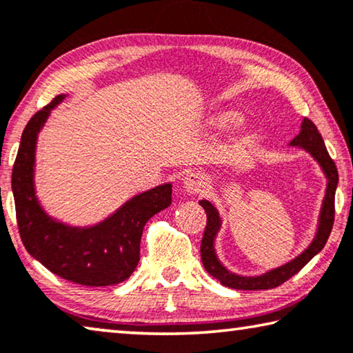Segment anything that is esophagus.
<instances>
[{
	"mask_svg": "<svg viewBox=\"0 0 353 353\" xmlns=\"http://www.w3.org/2000/svg\"><path fill=\"white\" fill-rule=\"evenodd\" d=\"M182 187L188 194H201L207 188V179L201 171H188L182 179Z\"/></svg>",
	"mask_w": 353,
	"mask_h": 353,
	"instance_id": "34e87169",
	"label": "esophagus"
}]
</instances>
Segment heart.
Segmentation results:
<instances>
[{
  "instance_id": "b5f03b06",
  "label": "heart",
  "mask_w": 353,
  "mask_h": 353,
  "mask_svg": "<svg viewBox=\"0 0 353 353\" xmlns=\"http://www.w3.org/2000/svg\"><path fill=\"white\" fill-rule=\"evenodd\" d=\"M239 111L232 110V108H221L216 110L214 113H210V116L207 117V127L214 132H221L226 130L231 125L236 124L239 121ZM240 127H243L245 124H239Z\"/></svg>"
}]
</instances>
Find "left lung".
Returning a JSON list of instances; mask_svg holds the SVG:
<instances>
[{
	"label": "left lung",
	"mask_w": 353,
	"mask_h": 353,
	"mask_svg": "<svg viewBox=\"0 0 353 353\" xmlns=\"http://www.w3.org/2000/svg\"><path fill=\"white\" fill-rule=\"evenodd\" d=\"M289 146L306 150L317 161V165L321 166L327 179L325 196L322 199V207L321 212H319L314 237H312L311 243L299 256L288 261L286 264L267 270L265 273H261V275H239V273H234L226 268V265L223 264L216 254L215 240L223 225L221 216L210 201L201 199L199 204L205 210L207 215V226L203 242H201V259H203V265L207 273L216 278L223 286L239 290H264L278 288L279 284L288 281L289 278H292L295 273L300 272L312 257L321 253L322 248L325 247L334 221V193H336L338 187V170L334 166V161L330 159L325 143H323L317 127L310 119H306V117L301 121L300 133L289 143Z\"/></svg>",
	"instance_id": "1"
}]
</instances>
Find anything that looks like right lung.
<instances>
[{
    "label": "right lung",
    "instance_id": "1",
    "mask_svg": "<svg viewBox=\"0 0 353 353\" xmlns=\"http://www.w3.org/2000/svg\"><path fill=\"white\" fill-rule=\"evenodd\" d=\"M65 94L28 122L12 170L17 223L25 248L50 272L81 286H113L132 275L139 261L143 228L171 205L172 183L166 182L138 193L99 223L75 226L43 209L36 193V148L39 133Z\"/></svg>",
    "mask_w": 353,
    "mask_h": 353
}]
</instances>
